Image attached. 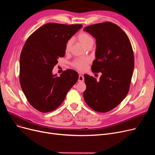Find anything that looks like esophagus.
I'll use <instances>...</instances> for the list:
<instances>
[{
  "label": "esophagus",
  "instance_id": "esophagus-1",
  "mask_svg": "<svg viewBox=\"0 0 155 155\" xmlns=\"http://www.w3.org/2000/svg\"><path fill=\"white\" fill-rule=\"evenodd\" d=\"M84 80V77L83 75H79V77H78V82H83V81Z\"/></svg>",
  "mask_w": 155,
  "mask_h": 155
}]
</instances>
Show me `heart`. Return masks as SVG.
Wrapping results in <instances>:
<instances>
[{
  "label": "heart",
  "instance_id": "b5f03b06",
  "mask_svg": "<svg viewBox=\"0 0 155 155\" xmlns=\"http://www.w3.org/2000/svg\"><path fill=\"white\" fill-rule=\"evenodd\" d=\"M77 39L86 48L88 46H92L94 43V39L93 37L86 32H80L77 36ZM72 43L73 41L71 39L67 41V42L65 44V52H70L72 46ZM89 62H90V59L88 58H80L74 60V61L72 63V64L75 68L79 70H84L86 68Z\"/></svg>",
  "mask_w": 155,
  "mask_h": 155
}]
</instances>
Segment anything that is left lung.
I'll return each mask as SVG.
<instances>
[{
	"mask_svg": "<svg viewBox=\"0 0 155 155\" xmlns=\"http://www.w3.org/2000/svg\"><path fill=\"white\" fill-rule=\"evenodd\" d=\"M84 31L96 40L92 71L102 73L99 81L84 75V99L94 110L107 112L117 107L129 92L134 67L132 46L125 32L110 22L93 24Z\"/></svg>",
	"mask_w": 155,
	"mask_h": 155,
	"instance_id": "left-lung-1",
	"label": "left lung"
}]
</instances>
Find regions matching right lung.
<instances>
[{
	"label": "right lung",
	"mask_w": 155,
	"mask_h": 155,
	"mask_svg": "<svg viewBox=\"0 0 155 155\" xmlns=\"http://www.w3.org/2000/svg\"><path fill=\"white\" fill-rule=\"evenodd\" d=\"M82 28V24L48 23L27 39L20 56L19 81L29 103L36 110L48 112L58 108L78 79L73 70L56 77L52 70L65 54V44Z\"/></svg>",
	"instance_id": "right-lung-1"
}]
</instances>
